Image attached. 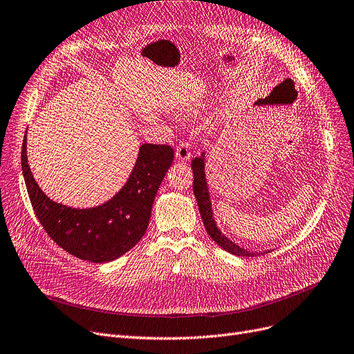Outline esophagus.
<instances>
[{"instance_id":"34e87169","label":"esophagus","mask_w":354,"mask_h":354,"mask_svg":"<svg viewBox=\"0 0 354 354\" xmlns=\"http://www.w3.org/2000/svg\"><path fill=\"white\" fill-rule=\"evenodd\" d=\"M191 157V149L188 146V142H179V146L176 147V159L180 162H187Z\"/></svg>"}]
</instances>
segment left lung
<instances>
[{"label": "left lung", "mask_w": 354, "mask_h": 354, "mask_svg": "<svg viewBox=\"0 0 354 354\" xmlns=\"http://www.w3.org/2000/svg\"><path fill=\"white\" fill-rule=\"evenodd\" d=\"M204 153L200 157H195L191 163L192 167V174H194V195L197 198V204L200 208V214L203 218V223L205 226L207 233L210 234V238L218 245L223 248L225 251L238 255V257H255V252H251L248 250H243L239 245L232 242L229 238H226L223 233L220 232V229L216 225V220L213 217V210H212V201H210V194H208V187H207V180H205V159H204ZM271 251V250H270ZM268 251V252H270ZM267 254V251L264 252Z\"/></svg>", "instance_id": "8db88e82"}]
</instances>
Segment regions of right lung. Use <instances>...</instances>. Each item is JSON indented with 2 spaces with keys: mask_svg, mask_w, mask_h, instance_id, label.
Segmentation results:
<instances>
[{
  "mask_svg": "<svg viewBox=\"0 0 354 354\" xmlns=\"http://www.w3.org/2000/svg\"><path fill=\"white\" fill-rule=\"evenodd\" d=\"M26 136L21 147V170L37 220L49 238L68 254L109 263L134 248L147 230L153 201L174 162L167 144H142L127 184L113 198L93 208H71L49 200L36 184L28 163Z\"/></svg>",
  "mask_w": 354,
  "mask_h": 354,
  "instance_id": "obj_1",
  "label": "right lung"
}]
</instances>
